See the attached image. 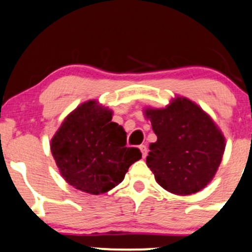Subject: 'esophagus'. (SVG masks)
<instances>
[{
  "instance_id": "esophagus-1",
  "label": "esophagus",
  "mask_w": 252,
  "mask_h": 252,
  "mask_svg": "<svg viewBox=\"0 0 252 252\" xmlns=\"http://www.w3.org/2000/svg\"><path fill=\"white\" fill-rule=\"evenodd\" d=\"M140 151H141V153H142V157L143 158H146V157H147V147H146V146L145 145H141L140 146Z\"/></svg>"
}]
</instances>
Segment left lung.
Returning a JSON list of instances; mask_svg holds the SVG:
<instances>
[{
	"instance_id": "1",
	"label": "left lung",
	"mask_w": 252,
	"mask_h": 252,
	"mask_svg": "<svg viewBox=\"0 0 252 252\" xmlns=\"http://www.w3.org/2000/svg\"><path fill=\"white\" fill-rule=\"evenodd\" d=\"M156 132L147 166L160 187L176 195L202 190L217 173L225 137L214 121L183 96H177L165 109L145 110Z\"/></svg>"
}]
</instances>
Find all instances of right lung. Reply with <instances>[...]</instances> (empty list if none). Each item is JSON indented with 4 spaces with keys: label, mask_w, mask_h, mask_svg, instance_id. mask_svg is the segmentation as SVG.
I'll list each match as a JSON object with an SVG mask.
<instances>
[{
    "label": "right lung",
    "mask_w": 252,
    "mask_h": 252,
    "mask_svg": "<svg viewBox=\"0 0 252 252\" xmlns=\"http://www.w3.org/2000/svg\"><path fill=\"white\" fill-rule=\"evenodd\" d=\"M111 120V110L88 100L69 113L52 137V157L75 189L92 195L109 191L142 157L139 148L126 147V132Z\"/></svg>",
    "instance_id": "obj_1"
}]
</instances>
